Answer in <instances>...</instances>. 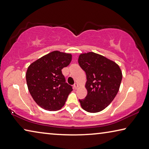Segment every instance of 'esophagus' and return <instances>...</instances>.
I'll return each instance as SVG.
<instances>
[{"instance_id":"esophagus-1","label":"esophagus","mask_w":149,"mask_h":149,"mask_svg":"<svg viewBox=\"0 0 149 149\" xmlns=\"http://www.w3.org/2000/svg\"><path fill=\"white\" fill-rule=\"evenodd\" d=\"M77 87H78V84H77V83H75L74 85V88L75 89H77Z\"/></svg>"}]
</instances>
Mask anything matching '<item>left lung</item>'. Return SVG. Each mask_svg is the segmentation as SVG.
I'll return each instance as SVG.
<instances>
[{
    "instance_id": "obj_1",
    "label": "left lung",
    "mask_w": 149,
    "mask_h": 149,
    "mask_svg": "<svg viewBox=\"0 0 149 149\" xmlns=\"http://www.w3.org/2000/svg\"><path fill=\"white\" fill-rule=\"evenodd\" d=\"M78 63L86 74V98L81 107L89 113L101 111L112 102L119 91L122 72L113 61L94 52L81 54Z\"/></svg>"
}]
</instances>
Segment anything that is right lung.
I'll list each match as a JSON object with an SVG mask.
<instances>
[{
	"mask_svg": "<svg viewBox=\"0 0 149 149\" xmlns=\"http://www.w3.org/2000/svg\"><path fill=\"white\" fill-rule=\"evenodd\" d=\"M72 54L54 51L28 66L26 79L30 95L45 110L58 111L64 105L72 87L62 73L72 61Z\"/></svg>",
	"mask_w": 149,
	"mask_h": 149,
	"instance_id": "add662e5",
	"label": "right lung"
}]
</instances>
